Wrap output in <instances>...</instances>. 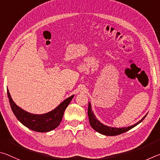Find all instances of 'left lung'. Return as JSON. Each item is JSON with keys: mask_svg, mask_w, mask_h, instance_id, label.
<instances>
[{"mask_svg": "<svg viewBox=\"0 0 160 160\" xmlns=\"http://www.w3.org/2000/svg\"><path fill=\"white\" fill-rule=\"evenodd\" d=\"M147 114H145V115L142 117L140 121L136 123V124H134L133 125L129 126V127H122V128L111 127H108L107 125L103 124L102 123L100 122L99 120L96 118V115H95L93 110H92L91 102H88V119H89V123H90L91 127L93 128L95 131H96L97 132H98L105 136H117V135H119V134H122L123 133L126 132V131H128V130L131 129V128L135 127L136 126L140 124V123H141L142 120L145 118V117L147 116Z\"/></svg>", "mask_w": 160, "mask_h": 160, "instance_id": "8db88e82", "label": "left lung"}]
</instances>
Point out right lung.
I'll return each mask as SVG.
<instances>
[{
    "label": "right lung",
    "instance_id": "1",
    "mask_svg": "<svg viewBox=\"0 0 160 160\" xmlns=\"http://www.w3.org/2000/svg\"><path fill=\"white\" fill-rule=\"evenodd\" d=\"M7 92L11 109L17 119L29 129L41 133L48 132L58 127L63 117L64 110L74 96V95H72L67 98L57 108L48 112L36 114L28 112L17 105L11 98L8 89Z\"/></svg>",
    "mask_w": 160,
    "mask_h": 160
}]
</instances>
